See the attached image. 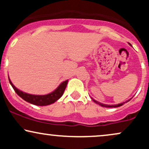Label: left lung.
I'll return each instance as SVG.
<instances>
[{"instance_id":"1","label":"left lung","mask_w":149,"mask_h":149,"mask_svg":"<svg viewBox=\"0 0 149 149\" xmlns=\"http://www.w3.org/2000/svg\"><path fill=\"white\" fill-rule=\"evenodd\" d=\"M130 45H131V44L130 43H129ZM132 99V98H131ZM130 99V100H131ZM130 100H127V101H126L125 102H129ZM92 100L94 101V102H95V103L96 104H99V105H100L101 107H109V108H116V107H120V106H122V105H123V104L125 103V102H123V103H121V104H116V105H108V104H102L101 103V102H97V101H96V100H93V99H92Z\"/></svg>"}]
</instances>
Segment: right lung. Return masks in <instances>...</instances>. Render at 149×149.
<instances>
[{
	"label": "right lung",
	"instance_id": "obj_1",
	"mask_svg": "<svg viewBox=\"0 0 149 149\" xmlns=\"http://www.w3.org/2000/svg\"><path fill=\"white\" fill-rule=\"evenodd\" d=\"M8 79H9L10 85H12V87L14 89L15 92L19 96L23 99L24 100H25L26 102L36 106H47L54 103L56 101H57L62 96L68 83V80H66L65 81L62 82L58 86V88L55 90L51 92V93L45 95H35L26 93V92H24L21 91V90H18L13 84V83L11 82L9 77H8Z\"/></svg>",
	"mask_w": 149,
	"mask_h": 149
}]
</instances>
